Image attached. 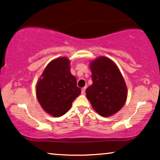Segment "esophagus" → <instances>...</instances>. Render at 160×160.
I'll list each match as a JSON object with an SVG mask.
<instances>
[{
  "label": "esophagus",
  "mask_w": 160,
  "mask_h": 160,
  "mask_svg": "<svg viewBox=\"0 0 160 160\" xmlns=\"http://www.w3.org/2000/svg\"><path fill=\"white\" fill-rule=\"evenodd\" d=\"M85 90H86V87H84V88L82 89V95H84V94H85Z\"/></svg>",
  "instance_id": "obj_1"
}]
</instances>
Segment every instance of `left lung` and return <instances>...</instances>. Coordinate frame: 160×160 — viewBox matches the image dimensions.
<instances>
[{
	"mask_svg": "<svg viewBox=\"0 0 160 160\" xmlns=\"http://www.w3.org/2000/svg\"><path fill=\"white\" fill-rule=\"evenodd\" d=\"M92 84L86 89L87 99L96 112L103 117L117 113L128 97L126 83L116 63L101 56L91 61Z\"/></svg>",
	"mask_w": 160,
	"mask_h": 160,
	"instance_id": "left-lung-1",
	"label": "left lung"
}]
</instances>
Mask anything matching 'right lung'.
Returning a JSON list of instances; mask_svg holds the SVG:
<instances>
[{"label": "right lung", "instance_id": "right-lung-1", "mask_svg": "<svg viewBox=\"0 0 160 160\" xmlns=\"http://www.w3.org/2000/svg\"><path fill=\"white\" fill-rule=\"evenodd\" d=\"M76 78L71 73L68 58H56L47 65L36 84V97L47 113L60 117L70 110L81 94Z\"/></svg>", "mask_w": 160, "mask_h": 160}]
</instances>
